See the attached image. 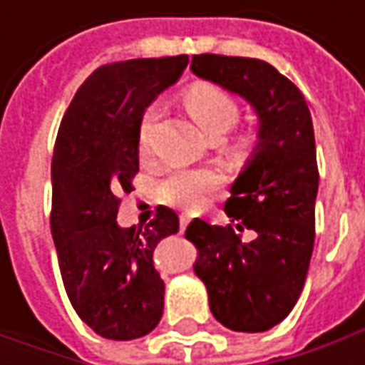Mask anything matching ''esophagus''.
<instances>
[{
	"label": "esophagus",
	"mask_w": 365,
	"mask_h": 365,
	"mask_svg": "<svg viewBox=\"0 0 365 365\" xmlns=\"http://www.w3.org/2000/svg\"><path fill=\"white\" fill-rule=\"evenodd\" d=\"M189 215H180V232H185L187 230V225H189Z\"/></svg>",
	"instance_id": "1"
}]
</instances>
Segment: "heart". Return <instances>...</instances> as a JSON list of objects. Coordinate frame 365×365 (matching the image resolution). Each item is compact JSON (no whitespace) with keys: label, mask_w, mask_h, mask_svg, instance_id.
<instances>
[{"label":"heart","mask_w":365,"mask_h":365,"mask_svg":"<svg viewBox=\"0 0 365 365\" xmlns=\"http://www.w3.org/2000/svg\"><path fill=\"white\" fill-rule=\"evenodd\" d=\"M185 106L189 113L197 120L211 138H221L227 133L240 120V103L232 93L213 83H195L185 91ZM160 118L158 103L148 106L144 111L140 128H138V144L140 152L148 154L152 148V132ZM244 138H235L232 148L240 150L244 146ZM223 176L213 168H195V170H176L164 178L158 187V195L164 203L176 205L182 209L195 211L207 201V197L219 189Z\"/></svg>","instance_id":"obj_1"}]
</instances>
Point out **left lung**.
Returning a JSON list of instances; mask_svg holds the SVG:
<instances>
[{"label":"left lung","mask_w":365,"mask_h":365,"mask_svg":"<svg viewBox=\"0 0 365 365\" xmlns=\"http://www.w3.org/2000/svg\"><path fill=\"white\" fill-rule=\"evenodd\" d=\"M190 68L245 97L259 118L258 150L225 203L232 225L192 219L187 227L199 250L195 272L221 325L268 331L299 301L315 245L319 168L311 111L301 89L258 58L195 54ZM244 229L259 237L242 242Z\"/></svg>","instance_id":"8db88e82"}]
</instances>
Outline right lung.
Here are the masks:
<instances>
[{"instance_id": "right-lung-1", "label": "right lung", "mask_w": 365, "mask_h": 365, "mask_svg": "<svg viewBox=\"0 0 365 365\" xmlns=\"http://www.w3.org/2000/svg\"><path fill=\"white\" fill-rule=\"evenodd\" d=\"M189 64L187 54L99 66L64 113L52 154L50 230L68 301L106 339H138L164 311L154 250L178 232V215L158 205L146 227L118 225L121 192L140 170L138 128L154 97Z\"/></svg>"}]
</instances>
